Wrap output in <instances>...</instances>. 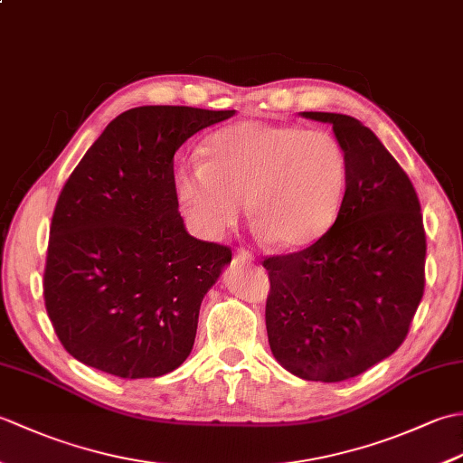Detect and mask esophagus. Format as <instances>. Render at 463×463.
Returning a JSON list of instances; mask_svg holds the SVG:
<instances>
[{
	"label": "esophagus",
	"mask_w": 463,
	"mask_h": 463,
	"mask_svg": "<svg viewBox=\"0 0 463 463\" xmlns=\"http://www.w3.org/2000/svg\"><path fill=\"white\" fill-rule=\"evenodd\" d=\"M234 260H237V262H252L254 257H252L249 250L241 249V250H237V254H234Z\"/></svg>",
	"instance_id": "34e87169"
}]
</instances>
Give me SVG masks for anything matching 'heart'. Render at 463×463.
<instances>
[{"label":"heart","mask_w":463,"mask_h":463,"mask_svg":"<svg viewBox=\"0 0 463 463\" xmlns=\"http://www.w3.org/2000/svg\"><path fill=\"white\" fill-rule=\"evenodd\" d=\"M176 176V201L209 239L252 221L280 249L317 242L338 219L348 186V156L328 131L242 121L216 131Z\"/></svg>","instance_id":"1"}]
</instances>
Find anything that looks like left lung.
Wrapping results in <instances>:
<instances>
[{"label": "left lung", "mask_w": 463, "mask_h": 463, "mask_svg": "<svg viewBox=\"0 0 463 463\" xmlns=\"http://www.w3.org/2000/svg\"><path fill=\"white\" fill-rule=\"evenodd\" d=\"M330 123L348 156L338 219L308 249L264 259L269 344L282 368L342 382L394 354L424 297L426 232L414 184L358 119L304 111Z\"/></svg>", "instance_id": "1"}]
</instances>
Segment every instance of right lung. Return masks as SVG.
<instances>
[{
	"instance_id": "add662e5",
	"label": "right lung",
	"mask_w": 463,
	"mask_h": 463,
	"mask_svg": "<svg viewBox=\"0 0 463 463\" xmlns=\"http://www.w3.org/2000/svg\"><path fill=\"white\" fill-rule=\"evenodd\" d=\"M234 111L145 105L105 127L59 194L43 274L63 348L119 378H156L189 356L229 247L191 237L175 193L179 146Z\"/></svg>"
}]
</instances>
